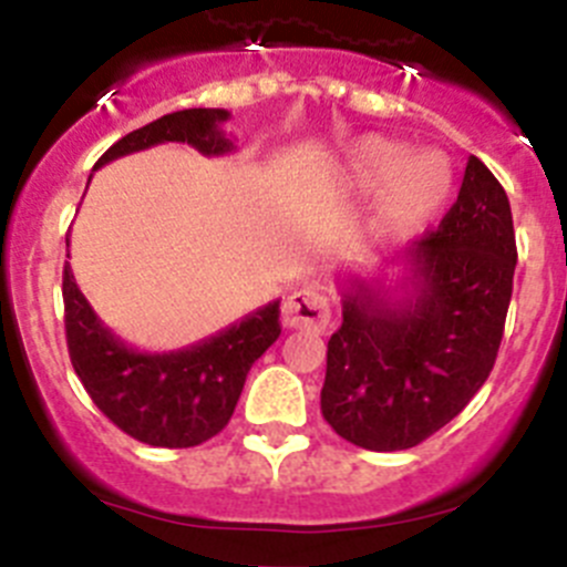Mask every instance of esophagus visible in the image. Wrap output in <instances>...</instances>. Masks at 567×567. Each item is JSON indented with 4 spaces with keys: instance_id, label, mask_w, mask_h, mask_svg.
Listing matches in <instances>:
<instances>
[{
    "instance_id": "esophagus-1",
    "label": "esophagus",
    "mask_w": 567,
    "mask_h": 567,
    "mask_svg": "<svg viewBox=\"0 0 567 567\" xmlns=\"http://www.w3.org/2000/svg\"><path fill=\"white\" fill-rule=\"evenodd\" d=\"M329 301L318 290H296L288 296L282 307V321L290 329H305V332H323L329 327Z\"/></svg>"
}]
</instances>
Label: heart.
<instances>
[{
    "instance_id": "heart-1",
    "label": "heart",
    "mask_w": 567,
    "mask_h": 567,
    "mask_svg": "<svg viewBox=\"0 0 567 567\" xmlns=\"http://www.w3.org/2000/svg\"><path fill=\"white\" fill-rule=\"evenodd\" d=\"M452 168L437 152H412L382 135H360L340 161V183L351 194L373 190L371 233L401 238L430 221L452 190Z\"/></svg>"
}]
</instances>
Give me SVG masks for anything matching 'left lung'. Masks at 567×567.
Returning a JSON list of instances; mask_svg holds the SVG:
<instances>
[{
	"mask_svg": "<svg viewBox=\"0 0 567 567\" xmlns=\"http://www.w3.org/2000/svg\"><path fill=\"white\" fill-rule=\"evenodd\" d=\"M518 262L509 199L480 157L437 229L410 251V290H343L321 412L368 452L412 449L463 412L491 377Z\"/></svg>",
	"mask_w": 567,
	"mask_h": 567,
	"instance_id": "obj_1",
	"label": "left lung"
}]
</instances>
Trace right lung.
Masks as SVG:
<instances>
[{
	"label": "right lung",
	"instance_id": "obj_1",
	"mask_svg": "<svg viewBox=\"0 0 567 567\" xmlns=\"http://www.w3.org/2000/svg\"><path fill=\"white\" fill-rule=\"evenodd\" d=\"M227 118V110L218 107L177 110L115 141L93 168L166 141L196 146L202 155H227L235 150L221 132ZM63 307L71 365L93 404L121 432L161 449H190L218 435L233 417L249 368L282 332L279 301H271L190 349L135 351L99 321L69 262Z\"/></svg>",
	"mask_w": 567,
	"mask_h": 567
}]
</instances>
